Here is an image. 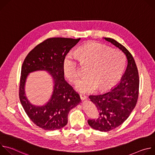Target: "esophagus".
<instances>
[{
	"mask_svg": "<svg viewBox=\"0 0 155 155\" xmlns=\"http://www.w3.org/2000/svg\"><path fill=\"white\" fill-rule=\"evenodd\" d=\"M80 98H81V100H85L86 99V96L83 94H81L80 95Z\"/></svg>",
	"mask_w": 155,
	"mask_h": 155,
	"instance_id": "34e87169",
	"label": "esophagus"
}]
</instances>
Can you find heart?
Segmentation results:
<instances>
[{
  "label": "heart",
  "instance_id": "1",
  "mask_svg": "<svg viewBox=\"0 0 155 155\" xmlns=\"http://www.w3.org/2000/svg\"><path fill=\"white\" fill-rule=\"evenodd\" d=\"M73 55L65 58L63 62L65 75L70 81L75 82L80 75L79 61L89 65L86 78L80 79L75 89L81 93H93L99 87L105 91L115 86L122 77L126 59L120 51L97 42H91L78 48Z\"/></svg>",
  "mask_w": 155,
  "mask_h": 155
}]
</instances>
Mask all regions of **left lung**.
<instances>
[{
    "label": "left lung",
    "mask_w": 155,
    "mask_h": 155,
    "mask_svg": "<svg viewBox=\"0 0 155 155\" xmlns=\"http://www.w3.org/2000/svg\"><path fill=\"white\" fill-rule=\"evenodd\" d=\"M104 39L120 49L127 60L126 71L119 84L108 92L89 96L96 106L99 116L96 119L88 120V124L94 129L108 132L123 124L136 107L139 77L136 62L130 52L115 40L106 37Z\"/></svg>",
    "instance_id": "8db88e82"
}]
</instances>
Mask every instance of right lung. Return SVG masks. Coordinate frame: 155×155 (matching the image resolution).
I'll list each match as a JSON object with an SVG mask.
<instances>
[{
    "mask_svg": "<svg viewBox=\"0 0 155 155\" xmlns=\"http://www.w3.org/2000/svg\"><path fill=\"white\" fill-rule=\"evenodd\" d=\"M80 38H50L38 44L26 57L21 68L19 96L21 104L31 121L45 130H54L68 123L70 110L81 102L80 95L64 79L65 56ZM45 70L54 78V91L45 105L36 106L25 96V84L29 73Z\"/></svg>",
    "mask_w": 155,
    "mask_h": 155,
    "instance_id": "add662e5",
    "label": "right lung"
}]
</instances>
